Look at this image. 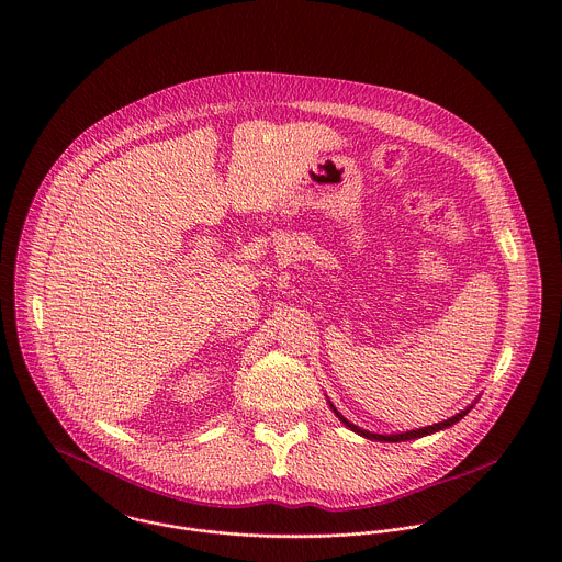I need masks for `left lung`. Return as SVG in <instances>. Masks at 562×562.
Wrapping results in <instances>:
<instances>
[{"label": "left lung", "mask_w": 562, "mask_h": 562, "mask_svg": "<svg viewBox=\"0 0 562 562\" xmlns=\"http://www.w3.org/2000/svg\"><path fill=\"white\" fill-rule=\"evenodd\" d=\"M330 404V401H328ZM474 406V404H472ZM472 406H468V408H463L461 413H457V415H452V417H448V419H443V422H439V424H432V426H424V428H415V430H406V432H394V435H379V432H370V430H363V428H359V426H355V424H350L333 404H330V408L335 411V415L350 428V430H355V432H359L361 437H366V439H374V441H387V443H398V441H408V439H417V437H424V435H432V432H439V430H443V428H450L452 424H457L459 419H463L470 411H472Z\"/></svg>", "instance_id": "1"}]
</instances>
